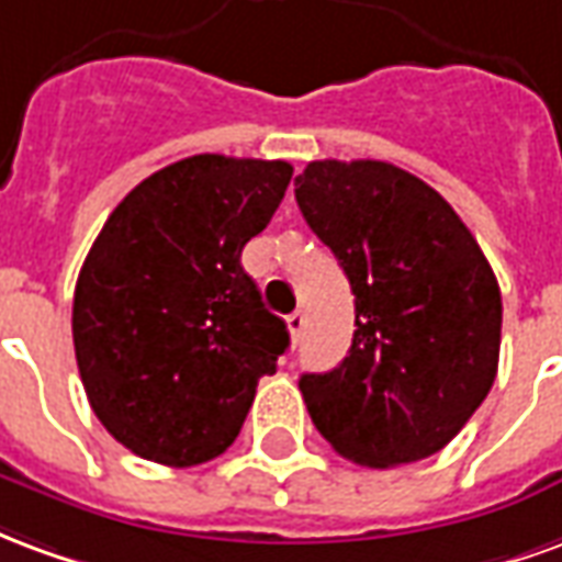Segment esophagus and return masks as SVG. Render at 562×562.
I'll list each match as a JSON object with an SVG mask.
<instances>
[{
	"mask_svg": "<svg viewBox=\"0 0 562 562\" xmlns=\"http://www.w3.org/2000/svg\"><path fill=\"white\" fill-rule=\"evenodd\" d=\"M285 325H289V334H292V340L297 342V340H301V334H304V328H306V316L301 313V310H294L292 316L285 318Z\"/></svg>",
	"mask_w": 562,
	"mask_h": 562,
	"instance_id": "esophagus-1",
	"label": "esophagus"
}]
</instances>
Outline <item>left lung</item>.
I'll return each instance as SVG.
<instances>
[{
    "instance_id": "1",
    "label": "left lung",
    "mask_w": 562,
    "mask_h": 562,
    "mask_svg": "<svg viewBox=\"0 0 562 562\" xmlns=\"http://www.w3.org/2000/svg\"><path fill=\"white\" fill-rule=\"evenodd\" d=\"M294 198L355 294L349 355L297 382L310 418L361 467L430 458L496 379L503 297L482 246L446 198L389 161H310Z\"/></svg>"
}]
</instances>
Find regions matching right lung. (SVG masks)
I'll return each instance as SVG.
<instances>
[{
  "label": "right lung",
  "mask_w": 562,
  "mask_h": 562,
  "mask_svg": "<svg viewBox=\"0 0 562 562\" xmlns=\"http://www.w3.org/2000/svg\"><path fill=\"white\" fill-rule=\"evenodd\" d=\"M289 161L189 156L128 192L80 268L75 358L92 413L138 458L195 467L232 446L289 330L240 265Z\"/></svg>",
  "instance_id": "add662e5"
}]
</instances>
